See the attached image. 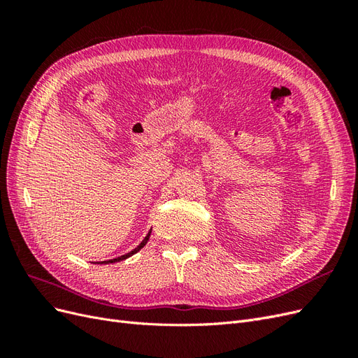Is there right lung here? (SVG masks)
Returning a JSON list of instances; mask_svg holds the SVG:
<instances>
[{"label": "right lung", "mask_w": 358, "mask_h": 358, "mask_svg": "<svg viewBox=\"0 0 358 358\" xmlns=\"http://www.w3.org/2000/svg\"><path fill=\"white\" fill-rule=\"evenodd\" d=\"M149 236H150V231L148 233V236L145 237V239L142 241V243H140L136 249H133L131 252H128V254H125V255H121V257H117V258H112V259H109V262H103V263H100V264H109V263H116V262H122V259H125V258H128V257H131V255H134L136 252H138L140 249H142L146 243H148V241H149Z\"/></svg>", "instance_id": "right-lung-1"}]
</instances>
